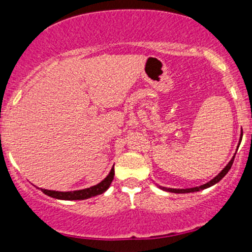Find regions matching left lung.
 Segmentation results:
<instances>
[{
	"mask_svg": "<svg viewBox=\"0 0 252 252\" xmlns=\"http://www.w3.org/2000/svg\"><path fill=\"white\" fill-rule=\"evenodd\" d=\"M242 136H243V132H242V135H241V141H242ZM241 141H239V143H241ZM235 155H236V154H235ZM235 155H233V158H231L230 162H228V163L226 164V166H225V168L222 169L221 172L219 173V174L216 176V178H213L212 180L207 182V184L201 185V186H199V187H193V189H167V187H162V186H158V187H160L161 189H163V190H168V192H172V193H192V192H198V190H200V189H209V187L213 186V185H216L217 182L220 181L221 179L224 178V176L227 174V172H228V170L231 169V167H232L233 160H235Z\"/></svg>",
	"mask_w": 252,
	"mask_h": 252,
	"instance_id": "1",
	"label": "left lung"
}]
</instances>
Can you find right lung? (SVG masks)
Listing matches in <instances>:
<instances>
[{"label":"right lung","mask_w":252,"mask_h":252,"mask_svg":"<svg viewBox=\"0 0 252 252\" xmlns=\"http://www.w3.org/2000/svg\"><path fill=\"white\" fill-rule=\"evenodd\" d=\"M114 175L115 169L114 167H112L108 176H106L103 181H100L99 184L96 185V186H92L90 187V189H85L72 190V192H59V190H50L43 189H41L46 195H50L52 198L56 199H62V200H84V199H89L91 198V196H96L105 192V190L110 187V185H111L112 180H114Z\"/></svg>","instance_id":"obj_1"}]
</instances>
